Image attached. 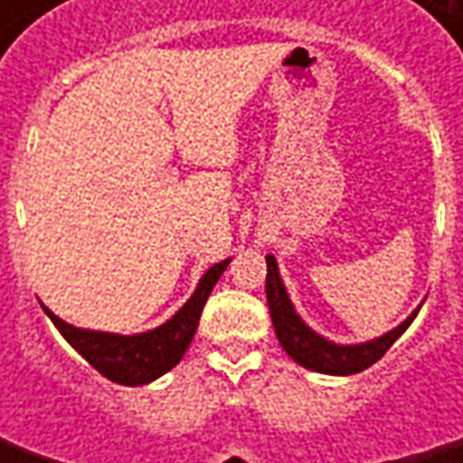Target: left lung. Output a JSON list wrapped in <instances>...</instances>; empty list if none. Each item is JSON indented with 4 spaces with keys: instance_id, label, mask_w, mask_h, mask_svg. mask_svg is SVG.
<instances>
[{
    "instance_id": "8db88e82",
    "label": "left lung",
    "mask_w": 463,
    "mask_h": 463,
    "mask_svg": "<svg viewBox=\"0 0 463 463\" xmlns=\"http://www.w3.org/2000/svg\"><path fill=\"white\" fill-rule=\"evenodd\" d=\"M268 262V278H265V294H268V307H270V319L276 327L278 343L283 350L294 358L296 364L317 371V373H332V376H350V373H361L368 365H373L389 347L394 345V340L400 337L404 329L412 325V319L418 317L420 307L400 327L386 332L376 340L358 343V345H337L329 343L322 335H317L314 329L296 314L291 298L286 294V286L278 273V262L273 255L265 258Z\"/></svg>"
}]
</instances>
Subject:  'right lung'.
<instances>
[{
  "label": "right lung",
  "mask_w": 463,
  "mask_h": 463,
  "mask_svg": "<svg viewBox=\"0 0 463 463\" xmlns=\"http://www.w3.org/2000/svg\"><path fill=\"white\" fill-rule=\"evenodd\" d=\"M226 265H229V260H222L213 268H208L198 288L185 301V307L165 325L149 329V332H141V335H116V332L74 327V325L59 319L48 307L43 304L41 307L51 317L56 329L66 337V343L74 347L92 368H98L105 379L123 383V386H141V383L159 379L169 368L180 364V358L185 355L187 345L198 329L205 298L211 296L216 280L226 270Z\"/></svg>",
  "instance_id": "right-lung-1"
}]
</instances>
